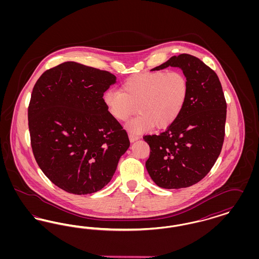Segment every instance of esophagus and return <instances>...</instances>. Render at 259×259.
I'll return each instance as SVG.
<instances>
[{
    "label": "esophagus",
    "mask_w": 259,
    "mask_h": 259,
    "mask_svg": "<svg viewBox=\"0 0 259 259\" xmlns=\"http://www.w3.org/2000/svg\"><path fill=\"white\" fill-rule=\"evenodd\" d=\"M129 139L131 142H135L139 139V136L135 135L134 133H129Z\"/></svg>",
    "instance_id": "esophagus-1"
}]
</instances>
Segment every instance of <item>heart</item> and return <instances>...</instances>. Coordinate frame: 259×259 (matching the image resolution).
Listing matches in <instances>:
<instances>
[{
	"instance_id": "obj_1",
	"label": "heart",
	"mask_w": 259,
	"mask_h": 259,
	"mask_svg": "<svg viewBox=\"0 0 259 259\" xmlns=\"http://www.w3.org/2000/svg\"><path fill=\"white\" fill-rule=\"evenodd\" d=\"M188 93L189 82L183 72H147L128 77L121 90H107L104 103L117 120H126L139 111L128 124L139 133L153 126L162 129L174 123L185 108Z\"/></svg>"
}]
</instances>
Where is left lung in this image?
<instances>
[{
    "label": "left lung",
    "mask_w": 259,
    "mask_h": 259,
    "mask_svg": "<svg viewBox=\"0 0 259 259\" xmlns=\"http://www.w3.org/2000/svg\"><path fill=\"white\" fill-rule=\"evenodd\" d=\"M169 66L183 70L189 93L174 123L158 135L144 136L150 148L146 167L158 186L179 189L204 179L220 156L227 106L218 74L199 58L184 53L152 70Z\"/></svg>",
    "instance_id": "left-lung-1"
}]
</instances>
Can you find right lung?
I'll use <instances>...</instances> for the list:
<instances>
[{"mask_svg": "<svg viewBox=\"0 0 259 259\" xmlns=\"http://www.w3.org/2000/svg\"><path fill=\"white\" fill-rule=\"evenodd\" d=\"M115 78L65 62L47 70L33 88L28 107L33 154L50 182L69 193L90 194L108 185L130 146L103 99Z\"/></svg>", "mask_w": 259, "mask_h": 259, "instance_id": "1", "label": "right lung"}]
</instances>
